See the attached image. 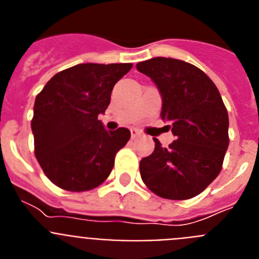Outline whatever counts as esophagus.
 Wrapping results in <instances>:
<instances>
[{"instance_id": "34e87169", "label": "esophagus", "mask_w": 259, "mask_h": 259, "mask_svg": "<svg viewBox=\"0 0 259 259\" xmlns=\"http://www.w3.org/2000/svg\"><path fill=\"white\" fill-rule=\"evenodd\" d=\"M140 136V132L137 131V130H135V128H132L131 130V137L132 139H136V137Z\"/></svg>"}]
</instances>
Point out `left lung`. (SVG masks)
Segmentation results:
<instances>
[{
	"mask_svg": "<svg viewBox=\"0 0 259 259\" xmlns=\"http://www.w3.org/2000/svg\"><path fill=\"white\" fill-rule=\"evenodd\" d=\"M136 68L153 80L162 97L161 118L176 140L140 162L141 179L168 200L200 194L219 175L228 143V113L218 88L203 71L180 59L157 58Z\"/></svg>",
	"mask_w": 259,
	"mask_h": 259,
	"instance_id": "obj_1",
	"label": "left lung"
}]
</instances>
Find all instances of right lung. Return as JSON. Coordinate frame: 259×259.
<instances>
[{
	"label": "right lung",
	"mask_w": 259,
	"mask_h": 259,
	"mask_svg": "<svg viewBox=\"0 0 259 259\" xmlns=\"http://www.w3.org/2000/svg\"><path fill=\"white\" fill-rule=\"evenodd\" d=\"M131 68L132 63H80L54 75L36 97L31 122L35 155L59 188L89 191L113 170L131 132L123 127L107 131L98 115Z\"/></svg>",
	"instance_id": "right-lung-1"
}]
</instances>
